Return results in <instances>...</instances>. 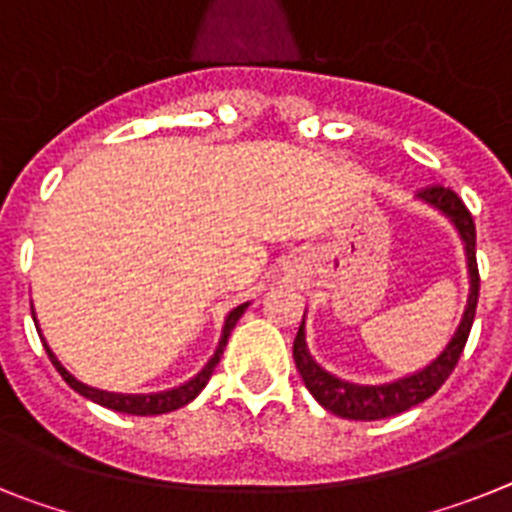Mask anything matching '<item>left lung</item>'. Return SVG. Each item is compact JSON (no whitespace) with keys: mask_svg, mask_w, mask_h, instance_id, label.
Returning a JSON list of instances; mask_svg holds the SVG:
<instances>
[{"mask_svg":"<svg viewBox=\"0 0 512 512\" xmlns=\"http://www.w3.org/2000/svg\"><path fill=\"white\" fill-rule=\"evenodd\" d=\"M420 198L438 211H443L448 219L456 224L461 239L466 244V260H469V301H466V311L461 317L459 330L451 337L438 358L430 363L428 368L412 373L407 379H399L394 384L384 386H358L340 381L335 376L319 368L314 358L306 350L304 340V319L293 340V363L299 368L301 379H304L306 389L311 391V397L322 404L324 410H330L332 415L345 417V420H384V417H394L399 412H407L415 404L425 402L433 397L435 391L446 384V379L453 373L456 363H459L464 345L469 340L471 324H474V314H477V301H479V268H477V229H474V219H471L469 208L464 206L459 195L453 193L451 188L443 185H428L420 190Z\"/></svg>","mask_w":512,"mask_h":512,"instance_id":"left-lung-1","label":"left lung"}]
</instances>
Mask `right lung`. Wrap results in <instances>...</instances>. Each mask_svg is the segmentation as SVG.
<instances>
[{"instance_id":"1","label":"right lung","mask_w":512,"mask_h":512,"mask_svg":"<svg viewBox=\"0 0 512 512\" xmlns=\"http://www.w3.org/2000/svg\"><path fill=\"white\" fill-rule=\"evenodd\" d=\"M244 309H247V304H242V306H237L234 311H229V317H226V322H224V332H221L219 348H216V353H213L211 361L206 363V368H203V371L198 373L195 379H190L188 384L177 386V389H172V391H162V394H108V391L90 389V386L79 384V381L74 379V376H71V373L66 371L59 361H56V355L48 350V345H46V353H48V358H51L53 366H56V371L61 373V379H64L71 389L79 391L82 397L90 399V402L102 404V407H108V410H113V412H123V415H141V417L164 415V412H172V410H177V407H185V404L193 402V399L201 394L203 386H206L208 379H211L213 368L219 366L221 355H224V348H226V340H229L231 330H234V324H237L239 317L244 314Z\"/></svg>"}]
</instances>
